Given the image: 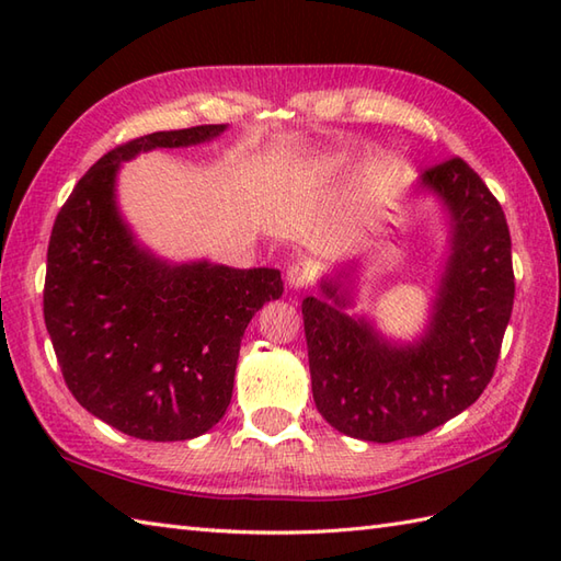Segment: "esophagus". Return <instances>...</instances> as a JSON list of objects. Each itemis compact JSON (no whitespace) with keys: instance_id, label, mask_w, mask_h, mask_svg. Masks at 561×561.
<instances>
[{"instance_id":"esophagus-1","label":"esophagus","mask_w":561,"mask_h":561,"mask_svg":"<svg viewBox=\"0 0 561 561\" xmlns=\"http://www.w3.org/2000/svg\"><path fill=\"white\" fill-rule=\"evenodd\" d=\"M316 274H318L316 262L308 257H299L287 267V284L291 289H304L308 284H313Z\"/></svg>"}]
</instances>
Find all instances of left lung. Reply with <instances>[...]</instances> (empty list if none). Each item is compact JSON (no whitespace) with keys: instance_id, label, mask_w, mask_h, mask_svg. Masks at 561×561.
<instances>
[{"instance_id":"left-lung-1","label":"left lung","mask_w":561,"mask_h":561,"mask_svg":"<svg viewBox=\"0 0 561 561\" xmlns=\"http://www.w3.org/2000/svg\"><path fill=\"white\" fill-rule=\"evenodd\" d=\"M424 185L453 217V255L426 337L390 347L371 325L342 313L337 287L301 304L318 412L337 432L392 444L446 424L494 376L514 308L511 233L499 199L460 157L428 165Z\"/></svg>"}]
</instances>
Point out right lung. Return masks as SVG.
<instances>
[{
  "mask_svg": "<svg viewBox=\"0 0 561 561\" xmlns=\"http://www.w3.org/2000/svg\"><path fill=\"white\" fill-rule=\"evenodd\" d=\"M224 133L199 125L117 145L81 175L47 245L43 316L81 408L145 440L209 432L231 402L243 332L284 291L279 270L165 265L133 243L115 209L121 161Z\"/></svg>",
  "mask_w": 561,
  "mask_h": 561,
  "instance_id": "add662e5",
  "label": "right lung"
}]
</instances>
